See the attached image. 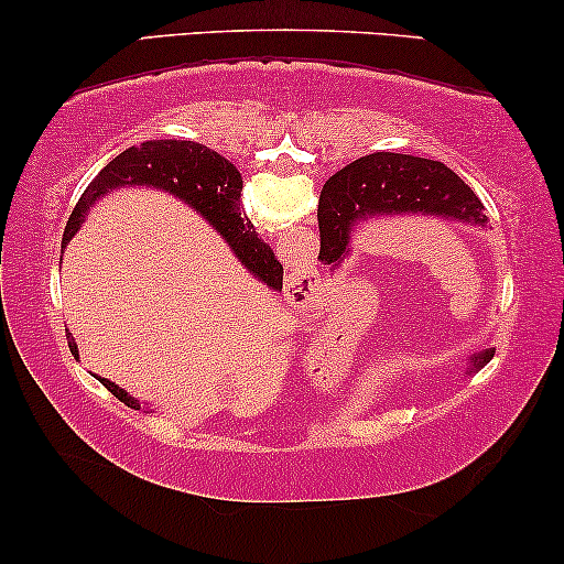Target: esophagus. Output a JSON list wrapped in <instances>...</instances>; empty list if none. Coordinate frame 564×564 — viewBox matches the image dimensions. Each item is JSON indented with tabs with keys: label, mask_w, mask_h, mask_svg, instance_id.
<instances>
[{
	"label": "esophagus",
	"mask_w": 564,
	"mask_h": 564,
	"mask_svg": "<svg viewBox=\"0 0 564 564\" xmlns=\"http://www.w3.org/2000/svg\"><path fill=\"white\" fill-rule=\"evenodd\" d=\"M315 282H318V280H313V276H311V272H303V274H295V276H292V292H297V295L300 297H303V300H311V295H313V292H315Z\"/></svg>",
	"instance_id": "34e87169"
}]
</instances>
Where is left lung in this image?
Instances as JSON below:
<instances>
[{
	"label": "left lung",
	"instance_id": "1",
	"mask_svg": "<svg viewBox=\"0 0 564 564\" xmlns=\"http://www.w3.org/2000/svg\"><path fill=\"white\" fill-rule=\"evenodd\" d=\"M482 203L442 161L405 153H369L323 184L318 203L321 257L341 261L354 223L369 215L423 213L459 223H482ZM490 351L480 354V361Z\"/></svg>",
	"mask_w": 564,
	"mask_h": 564
}]
</instances>
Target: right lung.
Segmentation results:
<instances>
[{
	"instance_id": "1",
	"label": "right lung",
	"mask_w": 564,
	"mask_h": 564,
	"mask_svg": "<svg viewBox=\"0 0 564 564\" xmlns=\"http://www.w3.org/2000/svg\"><path fill=\"white\" fill-rule=\"evenodd\" d=\"M156 187L166 189L172 195L182 197L184 203L203 213L215 226V230L226 238L230 249L236 251V257L249 272L257 276L261 284H267L269 290L282 292V264L274 259V251L261 241L257 230L249 220L241 218L238 213V197H241V174L234 164H228L218 151L207 149L203 143L192 141H145L133 149H126L120 156H115L95 180L89 182V187L84 189V195L76 203L72 218L66 223L64 230V243L72 241V236L79 230L84 215L89 213V207L97 203L99 197H105L107 192L118 187ZM68 349L74 357H79L74 336L66 334ZM99 382L112 392L120 403L128 408L141 411L138 400L128 395L126 390H120L118 384L99 377Z\"/></svg>"
}]
</instances>
